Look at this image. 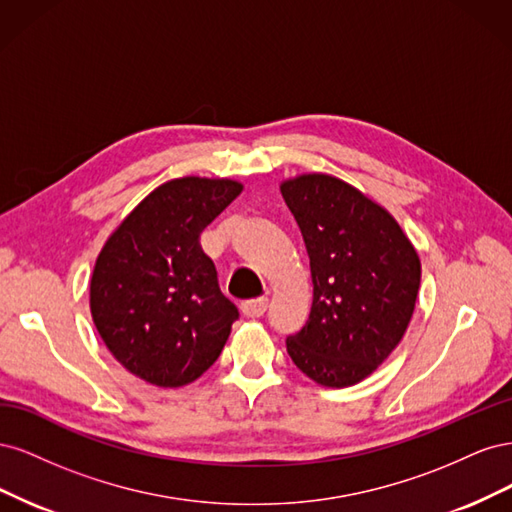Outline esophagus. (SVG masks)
Wrapping results in <instances>:
<instances>
[{"label": "esophagus", "mask_w": 512, "mask_h": 512, "mask_svg": "<svg viewBox=\"0 0 512 512\" xmlns=\"http://www.w3.org/2000/svg\"><path fill=\"white\" fill-rule=\"evenodd\" d=\"M267 307H269V299L267 297H258V299L243 301L241 303V312L247 318H260L262 314L267 312Z\"/></svg>", "instance_id": "obj_1"}]
</instances>
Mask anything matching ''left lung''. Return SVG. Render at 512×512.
<instances>
[{"mask_svg": "<svg viewBox=\"0 0 512 512\" xmlns=\"http://www.w3.org/2000/svg\"><path fill=\"white\" fill-rule=\"evenodd\" d=\"M280 190L314 284L312 312L286 350L307 378L344 389L374 374L404 337L421 260L393 215L342 179L299 175Z\"/></svg>", "mask_w": 512, "mask_h": 512, "instance_id": "obj_1", "label": "left lung"}]
</instances>
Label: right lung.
I'll use <instances>...</instances> for the list:
<instances>
[{
    "mask_svg": "<svg viewBox=\"0 0 512 512\" xmlns=\"http://www.w3.org/2000/svg\"><path fill=\"white\" fill-rule=\"evenodd\" d=\"M241 190L232 179L166 181L104 243L91 275V318L130 374L177 389L218 361L239 309L222 294L200 232Z\"/></svg>",
    "mask_w": 512,
    "mask_h": 512,
    "instance_id": "add662e5",
    "label": "right lung"
}]
</instances>
